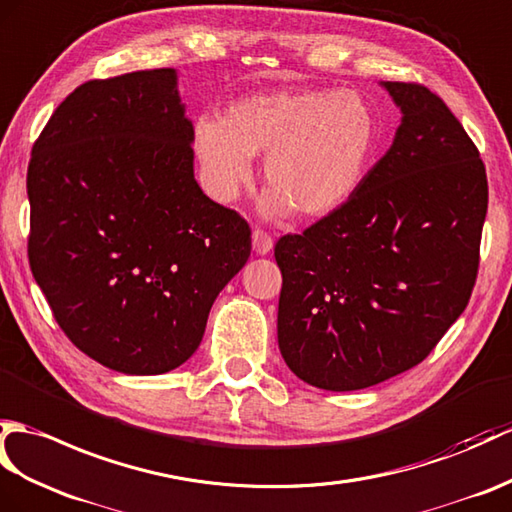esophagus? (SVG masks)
I'll use <instances>...</instances> for the list:
<instances>
[{
  "label": "esophagus",
  "mask_w": 512,
  "mask_h": 512,
  "mask_svg": "<svg viewBox=\"0 0 512 512\" xmlns=\"http://www.w3.org/2000/svg\"><path fill=\"white\" fill-rule=\"evenodd\" d=\"M253 251L257 255H268L272 251V237L266 231L261 229L253 231Z\"/></svg>",
  "instance_id": "34e87169"
}]
</instances>
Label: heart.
I'll return each mask as SVG.
<instances>
[{"instance_id":"obj_1","label":"heart","mask_w":512,"mask_h":512,"mask_svg":"<svg viewBox=\"0 0 512 512\" xmlns=\"http://www.w3.org/2000/svg\"><path fill=\"white\" fill-rule=\"evenodd\" d=\"M379 144L377 111L353 89L255 93L233 102L222 120L198 117L194 150L209 192L222 202L251 183L253 157H266L272 185L261 198L268 218L299 209L323 218L349 202Z\"/></svg>"}]
</instances>
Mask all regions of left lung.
<instances>
[{
    "label": "left lung",
    "mask_w": 512,
    "mask_h": 512,
    "mask_svg": "<svg viewBox=\"0 0 512 512\" xmlns=\"http://www.w3.org/2000/svg\"><path fill=\"white\" fill-rule=\"evenodd\" d=\"M392 146L355 196L275 246L279 349L310 386L347 392L423 362L465 312L489 185L478 148L427 87L379 82Z\"/></svg>",
    "instance_id": "1"
}]
</instances>
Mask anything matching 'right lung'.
<instances>
[{"label":"right lung","instance_id":"1","mask_svg":"<svg viewBox=\"0 0 512 512\" xmlns=\"http://www.w3.org/2000/svg\"><path fill=\"white\" fill-rule=\"evenodd\" d=\"M176 69L89 80L28 165V259L56 323L89 358L161 375L192 358L251 255L246 220L194 178Z\"/></svg>","mask_w":512,"mask_h":512}]
</instances>
